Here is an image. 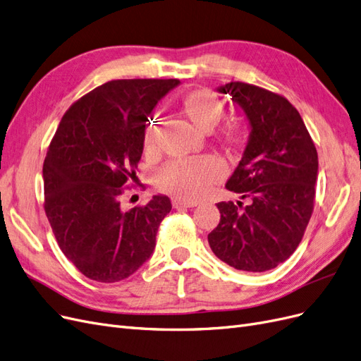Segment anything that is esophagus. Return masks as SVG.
<instances>
[{
  "label": "esophagus",
  "instance_id": "obj_1",
  "mask_svg": "<svg viewBox=\"0 0 361 361\" xmlns=\"http://www.w3.org/2000/svg\"><path fill=\"white\" fill-rule=\"evenodd\" d=\"M196 204L197 202H195V201H185V200H180V197H173V200H172L173 208H181V207L190 208V207H196Z\"/></svg>",
  "mask_w": 361,
  "mask_h": 361
}]
</instances>
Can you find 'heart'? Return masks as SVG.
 Returning a JSON list of instances; mask_svg holds the SVG:
<instances>
[{"label": "heart", "mask_w": 361, "mask_h": 361, "mask_svg": "<svg viewBox=\"0 0 361 361\" xmlns=\"http://www.w3.org/2000/svg\"><path fill=\"white\" fill-rule=\"evenodd\" d=\"M181 112L197 129L210 132L220 123L225 115V106L213 91L207 88L193 90L188 92L180 103ZM159 124L156 115L147 124L142 145L145 154L153 156L159 149ZM214 136L219 144L228 149H238L246 142V132L238 123L225 121L220 124ZM225 168L222 161L210 157L181 159L168 164L157 176V185L168 193L184 197V200H197L210 190L212 185L222 180Z\"/></svg>", "instance_id": "b5f03b06"}]
</instances>
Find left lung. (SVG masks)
Wrapping results in <instances>:
<instances>
[{
  "instance_id": "obj_1",
  "label": "left lung",
  "mask_w": 361,
  "mask_h": 361,
  "mask_svg": "<svg viewBox=\"0 0 361 361\" xmlns=\"http://www.w3.org/2000/svg\"><path fill=\"white\" fill-rule=\"evenodd\" d=\"M246 112L250 136L226 189L241 201L219 202L208 234L216 257L237 270L262 273L295 252L315 202L318 153L298 111L265 88L229 82L219 88Z\"/></svg>"
}]
</instances>
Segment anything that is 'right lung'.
I'll return each mask as SVG.
<instances>
[{"label": "right lung", "mask_w": 361, "mask_h": 361, "mask_svg": "<svg viewBox=\"0 0 361 361\" xmlns=\"http://www.w3.org/2000/svg\"><path fill=\"white\" fill-rule=\"evenodd\" d=\"M178 79H115L66 111L43 164L44 213L58 246L91 281L133 274L154 250L168 196L124 212L148 115Z\"/></svg>", "instance_id": "obj_1"}]
</instances>
